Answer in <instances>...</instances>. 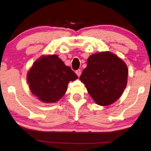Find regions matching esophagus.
Masks as SVG:
<instances>
[{
    "label": "esophagus",
    "mask_w": 151,
    "mask_h": 151,
    "mask_svg": "<svg viewBox=\"0 0 151 151\" xmlns=\"http://www.w3.org/2000/svg\"><path fill=\"white\" fill-rule=\"evenodd\" d=\"M75 73H76V75H77L78 76H80L81 75V70L80 69H78V70H76Z\"/></svg>",
    "instance_id": "obj_1"
}]
</instances>
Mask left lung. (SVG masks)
<instances>
[{"instance_id":"1","label":"left lung","mask_w":151,"mask_h":151,"mask_svg":"<svg viewBox=\"0 0 151 151\" xmlns=\"http://www.w3.org/2000/svg\"><path fill=\"white\" fill-rule=\"evenodd\" d=\"M127 76V67L122 60L110 52H102L89 56L80 80L98 105L108 106L120 98Z\"/></svg>"}]
</instances>
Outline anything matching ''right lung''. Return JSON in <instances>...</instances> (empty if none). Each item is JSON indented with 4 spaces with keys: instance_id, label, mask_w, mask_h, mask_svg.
<instances>
[{
    "instance_id": "1",
    "label": "right lung",
    "mask_w": 151,
    "mask_h": 151,
    "mask_svg": "<svg viewBox=\"0 0 151 151\" xmlns=\"http://www.w3.org/2000/svg\"><path fill=\"white\" fill-rule=\"evenodd\" d=\"M77 75L64 64L58 55L40 58L35 62L27 76L32 93L42 102H57L64 95L68 83Z\"/></svg>"
}]
</instances>
